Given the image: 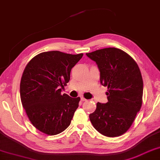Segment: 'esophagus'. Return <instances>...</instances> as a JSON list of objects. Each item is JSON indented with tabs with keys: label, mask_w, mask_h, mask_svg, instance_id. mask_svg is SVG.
<instances>
[{
	"label": "esophagus",
	"mask_w": 160,
	"mask_h": 160,
	"mask_svg": "<svg viewBox=\"0 0 160 160\" xmlns=\"http://www.w3.org/2000/svg\"><path fill=\"white\" fill-rule=\"evenodd\" d=\"M81 100H82V101H86V100H86V98H83V97H82V98H81Z\"/></svg>",
	"instance_id": "esophagus-1"
}]
</instances>
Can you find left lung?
I'll list each match as a JSON object with an SVG mask.
<instances>
[{
  "instance_id": "1",
  "label": "left lung",
  "mask_w": 160,
  "mask_h": 160,
  "mask_svg": "<svg viewBox=\"0 0 160 160\" xmlns=\"http://www.w3.org/2000/svg\"><path fill=\"white\" fill-rule=\"evenodd\" d=\"M100 71L101 84L107 86L108 102H98L89 118L93 127L108 137L127 132L141 110L143 82L135 60L123 50L107 48L86 53Z\"/></svg>"
}]
</instances>
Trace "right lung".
I'll return each instance as SVG.
<instances>
[{"label": "right lung", "mask_w": 160, "mask_h": 160, "mask_svg": "<svg viewBox=\"0 0 160 160\" xmlns=\"http://www.w3.org/2000/svg\"><path fill=\"white\" fill-rule=\"evenodd\" d=\"M83 53L48 51L36 55L27 64L20 82V98L36 128L47 135L60 133L70 125L80 98L61 94L72 67Z\"/></svg>", "instance_id": "1"}]
</instances>
